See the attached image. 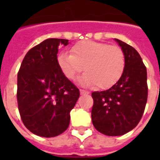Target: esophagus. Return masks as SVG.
<instances>
[{"mask_svg":"<svg viewBox=\"0 0 160 160\" xmlns=\"http://www.w3.org/2000/svg\"><path fill=\"white\" fill-rule=\"evenodd\" d=\"M80 93L81 95H88V94H89V92H88V91H86V90H81V89L80 90Z\"/></svg>","mask_w":160,"mask_h":160,"instance_id":"obj_1","label":"esophagus"}]
</instances>
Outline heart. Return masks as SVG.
Masks as SVG:
<instances>
[{"label":"heart","mask_w":160,"mask_h":160,"mask_svg":"<svg viewBox=\"0 0 160 160\" xmlns=\"http://www.w3.org/2000/svg\"><path fill=\"white\" fill-rule=\"evenodd\" d=\"M58 62L68 79L75 80L84 69L86 73L80 79L83 85H97L102 90L115 85L125 68L124 54L119 46L93 41L76 43L71 48V54L59 55Z\"/></svg>","instance_id":"heart-1"}]
</instances>
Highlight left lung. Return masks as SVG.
I'll return each instance as SVG.
<instances>
[{
	"instance_id": "1",
	"label": "left lung",
	"mask_w": 160,
	"mask_h": 160,
	"mask_svg": "<svg viewBox=\"0 0 160 160\" xmlns=\"http://www.w3.org/2000/svg\"><path fill=\"white\" fill-rule=\"evenodd\" d=\"M125 57L119 80L109 90L92 93L91 119L98 131L108 136L126 134L139 124L148 97L147 70L134 47L114 39Z\"/></svg>"
}]
</instances>
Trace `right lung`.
Masks as SVG:
<instances>
[{
	"mask_svg": "<svg viewBox=\"0 0 160 160\" xmlns=\"http://www.w3.org/2000/svg\"><path fill=\"white\" fill-rule=\"evenodd\" d=\"M65 39L49 38L26 53L17 75V103L25 126L38 136H57L70 124V110L80 91L60 69V45Z\"/></svg>",
	"mask_w": 160,
	"mask_h": 160,
	"instance_id": "right-lung-1",
	"label": "right lung"
}]
</instances>
